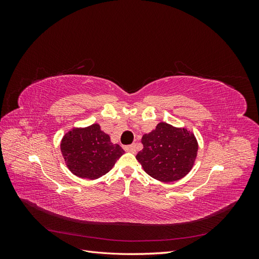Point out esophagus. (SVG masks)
Instances as JSON below:
<instances>
[{
	"label": "esophagus",
	"instance_id": "obj_1",
	"mask_svg": "<svg viewBox=\"0 0 259 259\" xmlns=\"http://www.w3.org/2000/svg\"><path fill=\"white\" fill-rule=\"evenodd\" d=\"M124 150L127 151V152H136V145L135 144H132V145H128V146H125L124 147Z\"/></svg>",
	"mask_w": 259,
	"mask_h": 259
}]
</instances>
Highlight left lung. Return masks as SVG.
<instances>
[{"mask_svg":"<svg viewBox=\"0 0 259 259\" xmlns=\"http://www.w3.org/2000/svg\"><path fill=\"white\" fill-rule=\"evenodd\" d=\"M142 144L144 148L136 159L148 175L163 183L185 177L197 158L198 143L194 135L167 123L162 122L145 134Z\"/></svg>","mask_w":259,"mask_h":259,"instance_id":"obj_1","label":"left lung"}]
</instances>
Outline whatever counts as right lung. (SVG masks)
I'll use <instances>...</instances> for the list:
<instances>
[{
  "mask_svg": "<svg viewBox=\"0 0 259 259\" xmlns=\"http://www.w3.org/2000/svg\"><path fill=\"white\" fill-rule=\"evenodd\" d=\"M60 149L69 169L77 177L88 179L107 174L124 153L98 124L70 131L62 138Z\"/></svg>",
  "mask_w": 259,
  "mask_h": 259,
  "instance_id": "add662e5",
  "label": "right lung"
}]
</instances>
